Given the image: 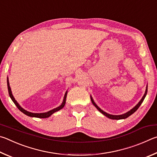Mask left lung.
<instances>
[{"label":"left lung","mask_w":157,"mask_h":157,"mask_svg":"<svg viewBox=\"0 0 157 157\" xmlns=\"http://www.w3.org/2000/svg\"><path fill=\"white\" fill-rule=\"evenodd\" d=\"M147 87H146V90H145V94H144V97H142V98L141 99V101H139V103L137 104V105H136L135 107H134V108H133L132 109H130V111H128V112H126V113L123 114H121V115H112V114H109L106 113L105 112L103 111L102 109H101L100 108H98L97 104H96V103H94V100H93V98H92V97H91V96H90V98H91V101H92V103L93 105H94L96 107V108H97V109H98V110L100 112H101V113H102L103 115H105V117H107L109 118V119H110L119 120V119H126V118H128V117H130V115L134 113V112H135L137 110V109H138V108H139L140 105H141V103H143V101H144V98H145V96H146V94H147Z\"/></svg>","instance_id":"left-lung-1"}]
</instances>
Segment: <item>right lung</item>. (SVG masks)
I'll return each instance as SVG.
<instances>
[{"instance_id": "right-lung-1", "label": "right lung", "mask_w": 157, "mask_h": 157, "mask_svg": "<svg viewBox=\"0 0 157 157\" xmlns=\"http://www.w3.org/2000/svg\"><path fill=\"white\" fill-rule=\"evenodd\" d=\"M7 88H8V92H9V95L10 97L11 98V99L12 100V101L13 103H14V104L16 105V106L17 107V108H18L19 110H20L21 112H23V114H26L27 116H29V117H36V118H42V119H44V118H48L49 117H50L51 115L52 114H54V112H56L57 111L60 110V109H61L63 107H64V105H65V101H66V97H67V91H66L65 94V96H64V98H63V103L61 105H60V106L57 107V108H54L53 109H52V110L49 111V112H44V113H32V112H28L25 110V109H24L23 108H21V107L20 106V105L17 103V101H16L15 100L14 97H13V96L12 94V90H11V88H10V83H9V79H8L7 78Z\"/></svg>"}]
</instances>
